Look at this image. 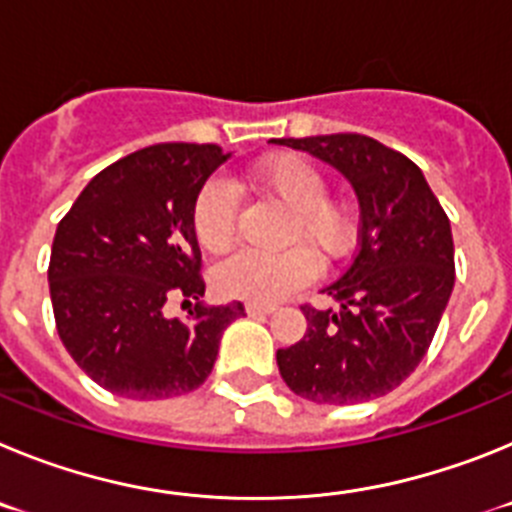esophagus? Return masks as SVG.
I'll list each match as a JSON object with an SVG mask.
<instances>
[{
    "instance_id": "1",
    "label": "esophagus",
    "mask_w": 512,
    "mask_h": 512,
    "mask_svg": "<svg viewBox=\"0 0 512 512\" xmlns=\"http://www.w3.org/2000/svg\"><path fill=\"white\" fill-rule=\"evenodd\" d=\"M274 310H277V305H269V302H246V312L251 318H261V315H269Z\"/></svg>"
}]
</instances>
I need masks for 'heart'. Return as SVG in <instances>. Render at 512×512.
Masks as SVG:
<instances>
[{"label":"heart","mask_w":512,"mask_h":512,"mask_svg":"<svg viewBox=\"0 0 512 512\" xmlns=\"http://www.w3.org/2000/svg\"><path fill=\"white\" fill-rule=\"evenodd\" d=\"M264 192L274 194L289 207L284 228L287 241H307L325 259L341 256L354 238V212L351 207L328 197L323 171L310 158L287 153L261 164L253 174ZM238 220V194L235 187L212 176L200 189L192 207V228L202 248L217 253L230 246ZM320 261L315 251L302 243L282 251H256L241 248L215 269V287L220 295L248 302H277L289 292L305 287L318 277Z\"/></svg>","instance_id":"heart-1"}]
</instances>
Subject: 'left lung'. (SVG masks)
<instances>
[{
    "instance_id": "1",
    "label": "left lung",
    "mask_w": 512,
    "mask_h": 512,
    "mask_svg": "<svg viewBox=\"0 0 512 512\" xmlns=\"http://www.w3.org/2000/svg\"><path fill=\"white\" fill-rule=\"evenodd\" d=\"M336 166L361 207L359 251L323 289L338 310L302 305L307 333L279 348V374L318 405H356L400 387L431 346L454 289L451 223L423 171L359 133L277 138Z\"/></svg>"
}]
</instances>
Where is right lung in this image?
Instances as JSON below:
<instances>
[{
    "label": "right lung",
    "instance_id": "obj_1",
    "mask_svg": "<svg viewBox=\"0 0 512 512\" xmlns=\"http://www.w3.org/2000/svg\"><path fill=\"white\" fill-rule=\"evenodd\" d=\"M228 153L215 143H158L99 171L56 228L51 302L58 338L112 395L169 400L197 390L241 302L205 307L192 228L200 189ZM171 299L195 302L166 319Z\"/></svg>",
    "mask_w": 512,
    "mask_h": 512
}]
</instances>
